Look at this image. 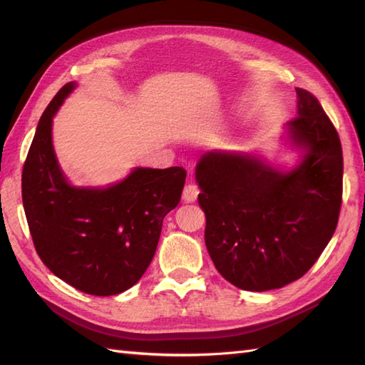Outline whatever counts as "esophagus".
Here are the masks:
<instances>
[{
	"mask_svg": "<svg viewBox=\"0 0 365 365\" xmlns=\"http://www.w3.org/2000/svg\"><path fill=\"white\" fill-rule=\"evenodd\" d=\"M197 195H199L197 185H195L192 182H188L187 185H185V188H183V199L187 200V202H195V200L197 199Z\"/></svg>",
	"mask_w": 365,
	"mask_h": 365,
	"instance_id": "obj_1",
	"label": "esophagus"
}]
</instances>
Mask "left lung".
I'll list each match as a JSON object with an SVG mask.
<instances>
[{"instance_id": "left-lung-1", "label": "left lung", "mask_w": 365, "mask_h": 365, "mask_svg": "<svg viewBox=\"0 0 365 365\" xmlns=\"http://www.w3.org/2000/svg\"><path fill=\"white\" fill-rule=\"evenodd\" d=\"M298 115L285 125L302 149L292 170L247 153L207 152L196 166L205 246L220 274L265 292L304 276L334 235L344 157L337 130L311 92L297 88Z\"/></svg>"}]
</instances>
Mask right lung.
<instances>
[{
    "mask_svg": "<svg viewBox=\"0 0 365 365\" xmlns=\"http://www.w3.org/2000/svg\"><path fill=\"white\" fill-rule=\"evenodd\" d=\"M73 89L75 83L61 88L38 120L23 166V207L45 267L76 290L110 297L133 287L150 265L187 170L135 168L106 188L68 183L54 155L51 125Z\"/></svg>",
    "mask_w": 365,
    "mask_h": 365,
    "instance_id": "right-lung-1",
    "label": "right lung"
}]
</instances>
